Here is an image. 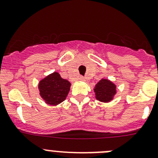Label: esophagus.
I'll list each match as a JSON object with an SVG mask.
<instances>
[{
	"label": "esophagus",
	"instance_id": "34e87169",
	"mask_svg": "<svg viewBox=\"0 0 158 158\" xmlns=\"http://www.w3.org/2000/svg\"><path fill=\"white\" fill-rule=\"evenodd\" d=\"M79 81H82V82H85V79L84 77H82V76H80V77L79 78Z\"/></svg>",
	"mask_w": 158,
	"mask_h": 158
}]
</instances>
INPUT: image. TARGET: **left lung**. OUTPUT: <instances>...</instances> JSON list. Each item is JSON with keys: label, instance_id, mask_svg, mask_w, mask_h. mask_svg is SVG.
<instances>
[{"label": "left lung", "instance_id": "8db88e82", "mask_svg": "<svg viewBox=\"0 0 158 158\" xmlns=\"http://www.w3.org/2000/svg\"><path fill=\"white\" fill-rule=\"evenodd\" d=\"M116 92V85L107 79H102L94 88L95 98L102 102H111Z\"/></svg>", "mask_w": 158, "mask_h": 158}]
</instances>
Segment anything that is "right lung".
<instances>
[{
  "label": "right lung",
  "mask_w": 158,
  "mask_h": 158,
  "mask_svg": "<svg viewBox=\"0 0 158 158\" xmlns=\"http://www.w3.org/2000/svg\"><path fill=\"white\" fill-rule=\"evenodd\" d=\"M70 86L71 83L69 81L54 72L40 81L38 89L40 95L47 104L57 106L66 99Z\"/></svg>",
  "instance_id": "right-lung-1"
}]
</instances>
